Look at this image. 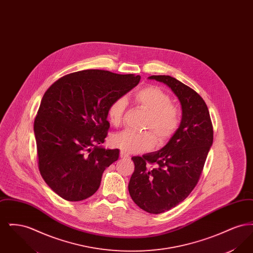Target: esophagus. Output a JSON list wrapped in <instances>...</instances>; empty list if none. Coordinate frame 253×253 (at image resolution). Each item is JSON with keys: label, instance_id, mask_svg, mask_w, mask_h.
I'll use <instances>...</instances> for the list:
<instances>
[{"label": "esophagus", "instance_id": "1", "mask_svg": "<svg viewBox=\"0 0 253 253\" xmlns=\"http://www.w3.org/2000/svg\"><path fill=\"white\" fill-rule=\"evenodd\" d=\"M121 158H123V159H129V158H130V156H129V155H128V154H126V153H125V152H123V151H121Z\"/></svg>", "mask_w": 253, "mask_h": 253}]
</instances>
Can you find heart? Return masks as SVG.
Wrapping results in <instances>:
<instances>
[{"label": "heart", "mask_w": 253, "mask_h": 253, "mask_svg": "<svg viewBox=\"0 0 253 253\" xmlns=\"http://www.w3.org/2000/svg\"><path fill=\"white\" fill-rule=\"evenodd\" d=\"M132 102L148 112L143 128L149 131L135 132L125 130L111 137V144L125 153H143L154 148L156 138L159 145L164 144L179 128L180 110L171 103L166 92L157 86H146L133 93ZM128 106L126 97L115 98L108 106L107 117L113 126H120Z\"/></svg>", "instance_id": "b5f03b06"}]
</instances>
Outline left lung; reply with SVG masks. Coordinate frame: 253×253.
<instances>
[{"label":"left lung","instance_id":"1","mask_svg":"<svg viewBox=\"0 0 253 253\" xmlns=\"http://www.w3.org/2000/svg\"><path fill=\"white\" fill-rule=\"evenodd\" d=\"M178 97L180 126L161 150L132 157L134 171L129 182L133 202L145 211L162 213L184 201L200 179L213 141V128L204 99L170 76H151Z\"/></svg>","mask_w":253,"mask_h":253}]
</instances>
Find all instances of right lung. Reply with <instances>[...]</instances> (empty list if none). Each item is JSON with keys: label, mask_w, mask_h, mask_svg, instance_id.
Instances as JSON below:
<instances>
[{"label": "right lung", "mask_w": 253, "mask_h": 253, "mask_svg": "<svg viewBox=\"0 0 253 253\" xmlns=\"http://www.w3.org/2000/svg\"><path fill=\"white\" fill-rule=\"evenodd\" d=\"M140 76L84 70L59 79L42 96L34 121L38 167L61 198L82 201L99 188L120 150H106L110 103L138 84Z\"/></svg>", "instance_id": "right-lung-1"}]
</instances>
